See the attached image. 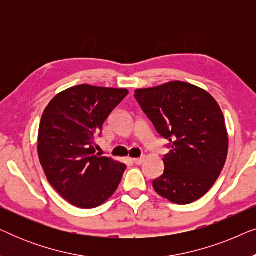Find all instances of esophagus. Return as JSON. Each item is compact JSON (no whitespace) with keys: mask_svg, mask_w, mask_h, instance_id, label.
<instances>
[{"mask_svg":"<svg viewBox=\"0 0 256 256\" xmlns=\"http://www.w3.org/2000/svg\"><path fill=\"white\" fill-rule=\"evenodd\" d=\"M143 160H144V157H140V158L132 160V162H134L136 166H141V164L143 163Z\"/></svg>","mask_w":256,"mask_h":256,"instance_id":"1","label":"esophagus"}]
</instances>
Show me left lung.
I'll list each match as a JSON object with an SVG mask.
<instances>
[{
    "label": "left lung",
    "mask_w": 256,
    "mask_h": 256,
    "mask_svg": "<svg viewBox=\"0 0 256 256\" xmlns=\"http://www.w3.org/2000/svg\"><path fill=\"white\" fill-rule=\"evenodd\" d=\"M135 99L170 142L164 172L152 182L155 191L174 204L198 200L218 180L228 152L218 102L205 90L183 82L136 90Z\"/></svg>",
    "instance_id": "left-lung-1"
}]
</instances>
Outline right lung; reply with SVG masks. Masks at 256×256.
<instances>
[{"label": "right lung", "instance_id": "obj_1", "mask_svg": "<svg viewBox=\"0 0 256 256\" xmlns=\"http://www.w3.org/2000/svg\"><path fill=\"white\" fill-rule=\"evenodd\" d=\"M127 94L126 88L84 84L57 94L42 115L40 162L48 183L73 206H100L120 184L127 166L96 154V138Z\"/></svg>", "mask_w": 256, "mask_h": 256}]
</instances>
